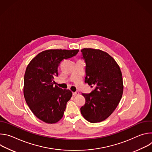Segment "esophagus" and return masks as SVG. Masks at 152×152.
Instances as JSON below:
<instances>
[{"label": "esophagus", "instance_id": "1", "mask_svg": "<svg viewBox=\"0 0 152 152\" xmlns=\"http://www.w3.org/2000/svg\"><path fill=\"white\" fill-rule=\"evenodd\" d=\"M79 93L78 91H76V92L73 93V95L74 96H77V95H79Z\"/></svg>", "mask_w": 152, "mask_h": 152}]
</instances>
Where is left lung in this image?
<instances>
[{"label": "left lung", "mask_w": 152, "mask_h": 152, "mask_svg": "<svg viewBox=\"0 0 152 152\" xmlns=\"http://www.w3.org/2000/svg\"><path fill=\"white\" fill-rule=\"evenodd\" d=\"M81 52L86 64L85 82L96 88L89 94H82L86 102L80 112L89 122H100L110 116L121 99V72L114 58L105 52L85 48Z\"/></svg>", "instance_id": "8db88e82"}]
</instances>
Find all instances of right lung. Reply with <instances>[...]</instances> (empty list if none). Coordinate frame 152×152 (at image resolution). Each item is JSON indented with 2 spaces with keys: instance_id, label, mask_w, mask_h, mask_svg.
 I'll use <instances>...</instances> for the list:
<instances>
[{
  "instance_id": "1",
  "label": "right lung",
  "mask_w": 152,
  "mask_h": 152,
  "mask_svg": "<svg viewBox=\"0 0 152 152\" xmlns=\"http://www.w3.org/2000/svg\"><path fill=\"white\" fill-rule=\"evenodd\" d=\"M79 50L51 49L38 53L28 64L24 77V97L33 114L46 123L53 124L63 117L72 93L53 86L58 68L65 59Z\"/></svg>"
}]
</instances>
